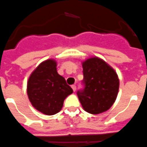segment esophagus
I'll return each mask as SVG.
<instances>
[{
  "label": "esophagus",
  "mask_w": 147,
  "mask_h": 147,
  "mask_svg": "<svg viewBox=\"0 0 147 147\" xmlns=\"http://www.w3.org/2000/svg\"><path fill=\"white\" fill-rule=\"evenodd\" d=\"M71 88L73 89V90H74V92H75V91H76V85H74H74H71Z\"/></svg>",
  "instance_id": "obj_1"
}]
</instances>
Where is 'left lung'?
Wrapping results in <instances>:
<instances>
[{
  "label": "left lung",
  "mask_w": 147,
  "mask_h": 147,
  "mask_svg": "<svg viewBox=\"0 0 147 147\" xmlns=\"http://www.w3.org/2000/svg\"><path fill=\"white\" fill-rule=\"evenodd\" d=\"M84 89L77 95L84 110L92 114L105 112L112 106L117 97L119 80L114 68L98 57L82 63Z\"/></svg>",
  "instance_id": "8db88e82"
}]
</instances>
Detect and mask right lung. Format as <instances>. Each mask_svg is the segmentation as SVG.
Listing matches in <instances>:
<instances>
[{
	"label": "right lung",
	"instance_id": "obj_1",
	"mask_svg": "<svg viewBox=\"0 0 147 147\" xmlns=\"http://www.w3.org/2000/svg\"><path fill=\"white\" fill-rule=\"evenodd\" d=\"M27 93L32 106L46 115L62 109L64 100L73 93L66 81L57 71V62L49 59L40 63L28 81Z\"/></svg>",
	"mask_w": 147,
	"mask_h": 147
}]
</instances>
